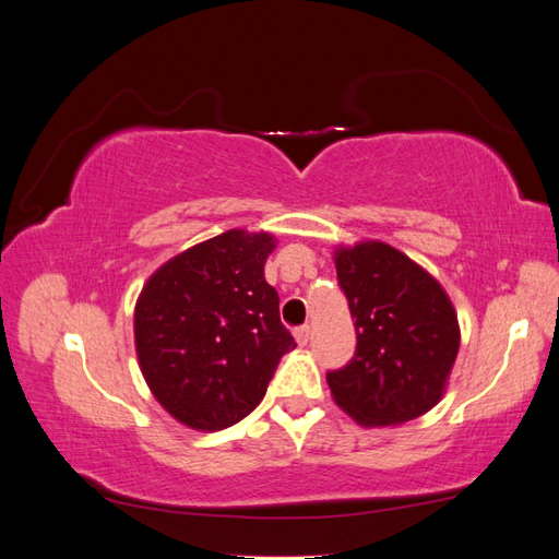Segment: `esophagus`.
<instances>
[{"label":"esophagus","instance_id":"esophagus-1","mask_svg":"<svg viewBox=\"0 0 559 559\" xmlns=\"http://www.w3.org/2000/svg\"><path fill=\"white\" fill-rule=\"evenodd\" d=\"M294 335H296V343H298V345H308V341H310V326H308V324L298 326V329L294 331Z\"/></svg>","mask_w":559,"mask_h":559}]
</instances>
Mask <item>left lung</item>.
<instances>
[{"mask_svg":"<svg viewBox=\"0 0 559 559\" xmlns=\"http://www.w3.org/2000/svg\"><path fill=\"white\" fill-rule=\"evenodd\" d=\"M335 270L357 329L354 357L326 373L335 403L364 427L425 415L441 401L460 352L443 286L384 242L337 249Z\"/></svg>","mask_w":559,"mask_h":559,"instance_id":"obj_1","label":"left lung"}]
</instances>
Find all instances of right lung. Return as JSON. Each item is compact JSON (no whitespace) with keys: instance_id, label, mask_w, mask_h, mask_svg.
I'll use <instances>...</instances> for the list:
<instances>
[{"instance_id":"obj_1","label":"right lung","mask_w":559,"mask_h":559,"mask_svg":"<svg viewBox=\"0 0 559 559\" xmlns=\"http://www.w3.org/2000/svg\"><path fill=\"white\" fill-rule=\"evenodd\" d=\"M273 249V235L228 230L167 261L142 289L134 308L142 373L181 425L233 427L296 347L263 277Z\"/></svg>"}]
</instances>
